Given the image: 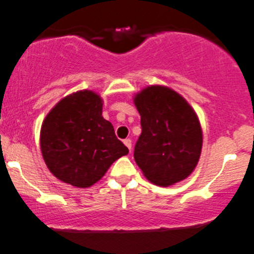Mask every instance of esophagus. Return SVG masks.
Returning <instances> with one entry per match:
<instances>
[{"mask_svg": "<svg viewBox=\"0 0 254 254\" xmlns=\"http://www.w3.org/2000/svg\"><path fill=\"white\" fill-rule=\"evenodd\" d=\"M124 143H125V145H126V147L128 148V149L130 150V148H132V140H130L129 138H127V139L124 140Z\"/></svg>", "mask_w": 254, "mask_h": 254, "instance_id": "1", "label": "esophagus"}]
</instances>
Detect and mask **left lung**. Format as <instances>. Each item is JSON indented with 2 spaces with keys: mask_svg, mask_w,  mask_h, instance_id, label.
I'll list each match as a JSON object with an SVG mask.
<instances>
[{
  "mask_svg": "<svg viewBox=\"0 0 254 254\" xmlns=\"http://www.w3.org/2000/svg\"><path fill=\"white\" fill-rule=\"evenodd\" d=\"M133 102L142 125L134 160L143 175L163 188L187 179L196 168L202 149V129L195 110L164 85L144 87Z\"/></svg>",
  "mask_w": 254,
  "mask_h": 254,
  "instance_id": "obj_1",
  "label": "left lung"
}]
</instances>
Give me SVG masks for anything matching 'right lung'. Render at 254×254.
I'll list each match as a JSON object with an SVG mask.
<instances>
[{
	"instance_id": "add662e5",
	"label": "right lung",
	"mask_w": 254,
	"mask_h": 254,
	"mask_svg": "<svg viewBox=\"0 0 254 254\" xmlns=\"http://www.w3.org/2000/svg\"><path fill=\"white\" fill-rule=\"evenodd\" d=\"M102 105L97 92L80 90L63 97L45 116L39 137L42 155L60 182L90 188L115 160L128 154L111 122L102 117Z\"/></svg>"
}]
</instances>
